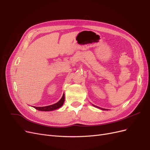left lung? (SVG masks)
<instances>
[{
	"instance_id": "8db88e82",
	"label": "left lung",
	"mask_w": 150,
	"mask_h": 150,
	"mask_svg": "<svg viewBox=\"0 0 150 150\" xmlns=\"http://www.w3.org/2000/svg\"><path fill=\"white\" fill-rule=\"evenodd\" d=\"M94 106H95L94 105H93ZM96 108H99V109H101L102 110H106V109H104V108H99V107H98V106H96Z\"/></svg>"
}]
</instances>
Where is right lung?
<instances>
[{
  "instance_id": "obj_1",
  "label": "right lung",
  "mask_w": 150,
  "mask_h": 150,
  "mask_svg": "<svg viewBox=\"0 0 150 150\" xmlns=\"http://www.w3.org/2000/svg\"><path fill=\"white\" fill-rule=\"evenodd\" d=\"M64 100H65V98H64V94L60 100L55 104H52V105L47 106H44V107L34 106V108L35 109H36V110H38L39 111H50L55 110H57V109H58V108H61L63 105Z\"/></svg>"
}]
</instances>
